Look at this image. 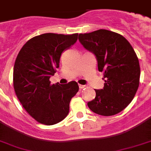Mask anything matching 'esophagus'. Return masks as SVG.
Returning a JSON list of instances; mask_svg holds the SVG:
<instances>
[{
  "label": "esophagus",
  "instance_id": "1",
  "mask_svg": "<svg viewBox=\"0 0 151 151\" xmlns=\"http://www.w3.org/2000/svg\"><path fill=\"white\" fill-rule=\"evenodd\" d=\"M79 88L80 89H82V88H85L86 87V86H85V85H79Z\"/></svg>",
  "mask_w": 151,
  "mask_h": 151
}]
</instances>
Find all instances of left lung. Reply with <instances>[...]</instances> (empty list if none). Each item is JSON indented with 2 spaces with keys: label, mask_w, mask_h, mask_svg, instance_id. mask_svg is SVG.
Listing matches in <instances>:
<instances>
[{
  "label": "left lung",
  "mask_w": 151,
  "mask_h": 151,
  "mask_svg": "<svg viewBox=\"0 0 151 151\" xmlns=\"http://www.w3.org/2000/svg\"><path fill=\"white\" fill-rule=\"evenodd\" d=\"M78 40L95 54L99 72H103V89H95V99L88 102L93 112L103 116L118 114L133 100L140 83L139 60L123 36L107 29L80 33Z\"/></svg>",
  "instance_id": "8db88e82"
}]
</instances>
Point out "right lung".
I'll list each match as a JSON object with an SVG mask.
<instances>
[{"label":"right lung","mask_w":151,"mask_h":151,"mask_svg":"<svg viewBox=\"0 0 151 151\" xmlns=\"http://www.w3.org/2000/svg\"><path fill=\"white\" fill-rule=\"evenodd\" d=\"M77 39L78 33H43L29 40L17 56L14 91L22 106L39 123L52 125L69 114L71 99L78 91V83L51 85L50 78L60 67L62 52Z\"/></svg>","instance_id":"1"}]
</instances>
